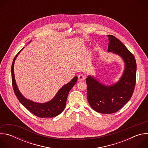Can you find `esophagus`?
<instances>
[{
  "label": "esophagus",
  "mask_w": 148,
  "mask_h": 148,
  "mask_svg": "<svg viewBox=\"0 0 148 148\" xmlns=\"http://www.w3.org/2000/svg\"><path fill=\"white\" fill-rule=\"evenodd\" d=\"M85 79H86V77L84 76L83 74H79V75L78 76V79L79 81H84Z\"/></svg>",
  "instance_id": "1"
}]
</instances>
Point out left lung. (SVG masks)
<instances>
[{
    "instance_id": "8db88e82",
    "label": "left lung",
    "mask_w": 148,
    "mask_h": 148,
    "mask_svg": "<svg viewBox=\"0 0 148 148\" xmlns=\"http://www.w3.org/2000/svg\"><path fill=\"white\" fill-rule=\"evenodd\" d=\"M108 52L119 56L124 69L119 80L110 85L101 82L89 75L86 78L87 99L96 112L109 114L119 111L131 99L136 83V63L134 55L122 42L112 35H108Z\"/></svg>"
}]
</instances>
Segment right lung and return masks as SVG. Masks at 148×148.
I'll return each instance as SVG.
<instances>
[{
	"label": "right lung",
	"mask_w": 148,
	"mask_h": 148,
	"mask_svg": "<svg viewBox=\"0 0 148 148\" xmlns=\"http://www.w3.org/2000/svg\"><path fill=\"white\" fill-rule=\"evenodd\" d=\"M31 41H32L29 42V43ZM25 47L17 53L12 62L11 69L12 79L14 93L20 103L34 115L40 118H53L56 116L64 110L66 105L69 93L77 82L78 77L77 76L74 77L69 82L63 86L58 91L55 96L47 102L43 103L36 102L25 98L18 88L14 73V64L15 60L19 53Z\"/></svg>",
	"instance_id": "add662e5"
}]
</instances>
